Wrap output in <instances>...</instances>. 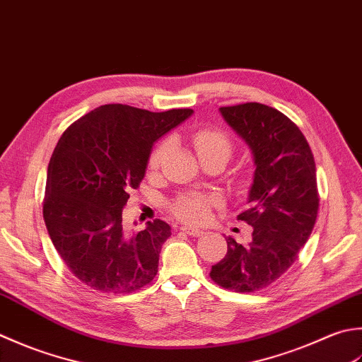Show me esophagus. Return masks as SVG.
Here are the masks:
<instances>
[{"instance_id":"esophagus-1","label":"esophagus","mask_w":362,"mask_h":362,"mask_svg":"<svg viewBox=\"0 0 362 362\" xmlns=\"http://www.w3.org/2000/svg\"><path fill=\"white\" fill-rule=\"evenodd\" d=\"M181 230L184 233H187L189 235H192V238H198V235L203 234V230H198L195 226H181Z\"/></svg>"}]
</instances>
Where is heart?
Instances as JSON below:
<instances>
[{
    "mask_svg": "<svg viewBox=\"0 0 362 362\" xmlns=\"http://www.w3.org/2000/svg\"><path fill=\"white\" fill-rule=\"evenodd\" d=\"M192 144L198 154V158L203 160L218 158L222 160H228L234 151L233 139L226 134L225 131L212 127H204L197 129L192 134ZM170 140L165 139L153 150L148 168L151 173H156L162 162L167 158L170 151ZM218 202L217 197L214 195H202V194H182L176 197L170 204V211L173 216L178 217L182 222L198 223L203 222L209 217L211 208Z\"/></svg>",
    "mask_w": 362,
    "mask_h": 362,
    "instance_id": "b5f03b06",
    "label": "heart"
}]
</instances>
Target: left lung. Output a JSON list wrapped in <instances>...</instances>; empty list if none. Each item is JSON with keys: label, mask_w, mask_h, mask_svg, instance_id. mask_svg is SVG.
<instances>
[{"label": "left lung", "mask_w": 362, "mask_h": 362, "mask_svg": "<svg viewBox=\"0 0 362 362\" xmlns=\"http://www.w3.org/2000/svg\"><path fill=\"white\" fill-rule=\"evenodd\" d=\"M220 112L255 156L248 206L238 216L253 234L245 245L226 238L228 252L209 276L223 289L256 292L289 270L313 233L320 202L315 162L303 132L278 109L243 103Z\"/></svg>", "instance_id": "left-lung-1"}]
</instances>
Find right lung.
Instances as JSON below:
<instances>
[{
    "mask_svg": "<svg viewBox=\"0 0 362 362\" xmlns=\"http://www.w3.org/2000/svg\"><path fill=\"white\" fill-rule=\"evenodd\" d=\"M192 112L105 105L64 131L48 164L43 220L81 283L103 293H131L156 276L170 226L156 218L128 233L122 212L128 192L144 180L153 144Z\"/></svg>",
    "mask_w": 362,
    "mask_h": 362,
    "instance_id": "obj_1",
    "label": "right lung"
}]
</instances>
